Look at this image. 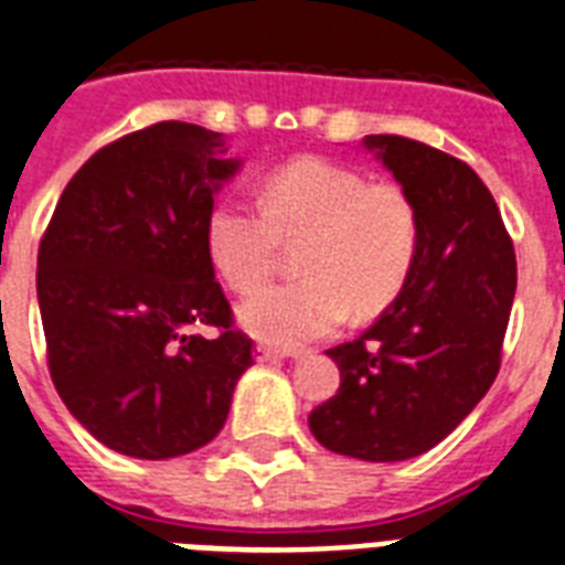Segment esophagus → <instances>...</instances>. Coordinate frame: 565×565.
I'll return each mask as SVG.
<instances>
[{"label":"esophagus","instance_id":"34e87169","mask_svg":"<svg viewBox=\"0 0 565 565\" xmlns=\"http://www.w3.org/2000/svg\"><path fill=\"white\" fill-rule=\"evenodd\" d=\"M255 358L257 361H284V358H296V354L278 352V349H269V345H257Z\"/></svg>","mask_w":565,"mask_h":565}]
</instances>
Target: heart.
<instances>
[{"instance_id":"heart-1","label":"heart","mask_w":565,"mask_h":565,"mask_svg":"<svg viewBox=\"0 0 565 565\" xmlns=\"http://www.w3.org/2000/svg\"><path fill=\"white\" fill-rule=\"evenodd\" d=\"M299 239L305 281L260 290L237 310L246 334L284 352L331 337L352 308L358 317L384 310L413 269L419 216L398 184L326 158H296L266 175L260 211L222 199L204 222L207 257L234 292H255L281 243Z\"/></svg>"}]
</instances>
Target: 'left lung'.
<instances>
[{
  "label": "left lung",
  "mask_w": 565,
  "mask_h": 565,
  "mask_svg": "<svg viewBox=\"0 0 565 565\" xmlns=\"http://www.w3.org/2000/svg\"><path fill=\"white\" fill-rule=\"evenodd\" d=\"M363 146L416 204L419 248L375 326L328 349L340 390L308 425L328 451L395 463L443 443L499 375L516 255L469 163L395 135L363 137Z\"/></svg>",
  "instance_id": "left-lung-1"
}]
</instances>
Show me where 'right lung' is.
<instances>
[{
	"instance_id": "right-lung-1",
	"label": "right lung",
	"mask_w": 565,
	"mask_h": 565,
	"mask_svg": "<svg viewBox=\"0 0 565 565\" xmlns=\"http://www.w3.org/2000/svg\"><path fill=\"white\" fill-rule=\"evenodd\" d=\"M225 152L193 122L122 137L75 172L40 239L49 372L66 411L119 455L207 446L252 366L204 248L213 195L243 167ZM202 324L221 334L195 335Z\"/></svg>"
}]
</instances>
